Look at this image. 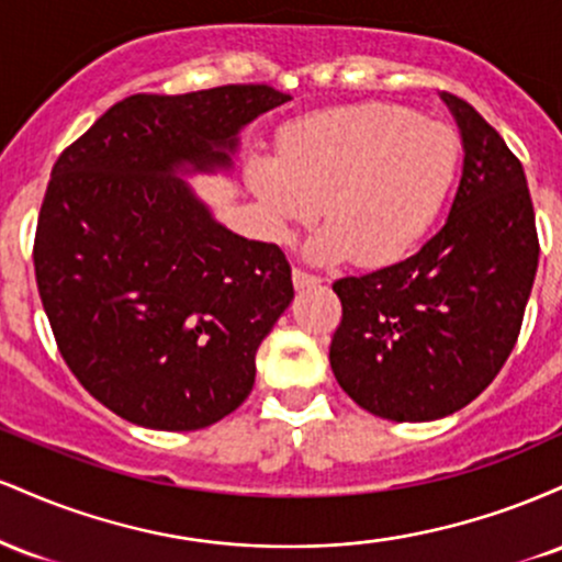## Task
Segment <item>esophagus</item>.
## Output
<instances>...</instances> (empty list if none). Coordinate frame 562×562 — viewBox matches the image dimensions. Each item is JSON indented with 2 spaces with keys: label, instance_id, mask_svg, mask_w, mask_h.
Returning a JSON list of instances; mask_svg holds the SVG:
<instances>
[{
  "label": "esophagus",
  "instance_id": "1",
  "mask_svg": "<svg viewBox=\"0 0 562 562\" xmlns=\"http://www.w3.org/2000/svg\"><path fill=\"white\" fill-rule=\"evenodd\" d=\"M319 285V277L303 272V269H293V288L295 290H308V288H317Z\"/></svg>",
  "mask_w": 562,
  "mask_h": 562
}]
</instances>
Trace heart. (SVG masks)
Instances as JSON below:
<instances>
[{"label": "heart", "mask_w": 562, "mask_h": 562, "mask_svg": "<svg viewBox=\"0 0 562 562\" xmlns=\"http://www.w3.org/2000/svg\"><path fill=\"white\" fill-rule=\"evenodd\" d=\"M460 169V137L406 108L367 102L293 121L280 158L250 156L245 182L274 240L325 211L308 240L319 263L353 256L362 267L404 259L434 227Z\"/></svg>", "instance_id": "heart-1"}]
</instances>
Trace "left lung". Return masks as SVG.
Returning a JSON list of instances; mask_svg holds the SVG:
<instances>
[{"label": "left lung", "mask_w": 562, "mask_h": 562, "mask_svg": "<svg viewBox=\"0 0 562 562\" xmlns=\"http://www.w3.org/2000/svg\"><path fill=\"white\" fill-rule=\"evenodd\" d=\"M462 139V177L443 227L409 259L333 285L344 319L335 380L393 423L454 415L507 362L539 263L520 160L481 113L441 94Z\"/></svg>", "instance_id": "8db88e82"}]
</instances>
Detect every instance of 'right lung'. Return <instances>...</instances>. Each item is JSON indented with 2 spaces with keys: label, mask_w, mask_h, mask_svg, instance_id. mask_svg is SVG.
I'll use <instances>...</instances> for the list:
<instances>
[{
  "label": "right lung",
  "mask_w": 562,
  "mask_h": 562,
  "mask_svg": "<svg viewBox=\"0 0 562 562\" xmlns=\"http://www.w3.org/2000/svg\"><path fill=\"white\" fill-rule=\"evenodd\" d=\"M288 100L263 83L132 94L57 158L38 295L70 372L124 420L209 428L254 389L256 351L293 301L290 267L184 177L229 173L243 128Z\"/></svg>",
  "instance_id": "right-lung-1"
}]
</instances>
